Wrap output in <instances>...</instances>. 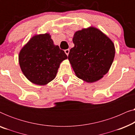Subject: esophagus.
I'll return each mask as SVG.
<instances>
[{"instance_id": "esophagus-1", "label": "esophagus", "mask_w": 135, "mask_h": 135, "mask_svg": "<svg viewBox=\"0 0 135 135\" xmlns=\"http://www.w3.org/2000/svg\"><path fill=\"white\" fill-rule=\"evenodd\" d=\"M64 52H65V53L67 55H69V49H66V50H64Z\"/></svg>"}]
</instances>
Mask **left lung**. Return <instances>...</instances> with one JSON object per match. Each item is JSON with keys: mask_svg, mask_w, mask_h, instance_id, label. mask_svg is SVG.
Returning <instances> with one entry per match:
<instances>
[{"mask_svg": "<svg viewBox=\"0 0 135 135\" xmlns=\"http://www.w3.org/2000/svg\"><path fill=\"white\" fill-rule=\"evenodd\" d=\"M73 41L74 47L70 50L68 59L77 77L90 83L102 78L114 61L113 42L93 27L77 31Z\"/></svg>", "mask_w": 135, "mask_h": 135, "instance_id": "obj_1", "label": "left lung"}]
</instances>
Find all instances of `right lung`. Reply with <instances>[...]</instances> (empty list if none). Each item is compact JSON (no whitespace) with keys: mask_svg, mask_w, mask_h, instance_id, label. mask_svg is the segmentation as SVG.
<instances>
[{"mask_svg":"<svg viewBox=\"0 0 135 135\" xmlns=\"http://www.w3.org/2000/svg\"><path fill=\"white\" fill-rule=\"evenodd\" d=\"M68 56L55 45L49 34L36 35L24 46L19 63L26 77L33 84L44 85L55 78L62 61Z\"/></svg>","mask_w":135,"mask_h":135,"instance_id":"add662e5","label":"right lung"}]
</instances>
